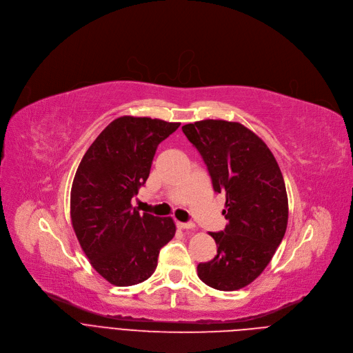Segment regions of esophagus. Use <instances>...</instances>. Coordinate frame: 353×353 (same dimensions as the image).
I'll return each instance as SVG.
<instances>
[{
  "instance_id": "obj_1",
  "label": "esophagus",
  "mask_w": 353,
  "mask_h": 353,
  "mask_svg": "<svg viewBox=\"0 0 353 353\" xmlns=\"http://www.w3.org/2000/svg\"><path fill=\"white\" fill-rule=\"evenodd\" d=\"M177 227L181 230H193L194 223L193 222H177Z\"/></svg>"
}]
</instances>
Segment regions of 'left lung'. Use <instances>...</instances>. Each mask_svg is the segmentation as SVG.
<instances>
[{
  "label": "left lung",
  "instance_id": "8db88e82",
  "mask_svg": "<svg viewBox=\"0 0 353 353\" xmlns=\"http://www.w3.org/2000/svg\"><path fill=\"white\" fill-rule=\"evenodd\" d=\"M201 154L215 193L225 194V230L210 232L216 256L197 266L210 287L234 292L272 261L288 219L284 180L266 143L238 122L204 119L183 128Z\"/></svg>",
  "mask_w": 353,
  "mask_h": 353
}]
</instances>
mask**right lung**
I'll return each mask as SVG.
<instances>
[{"label":"right lung","instance_id":"1","mask_svg":"<svg viewBox=\"0 0 353 353\" xmlns=\"http://www.w3.org/2000/svg\"><path fill=\"white\" fill-rule=\"evenodd\" d=\"M179 122L121 117L97 137L77 168L70 196L76 236L91 266L111 284L149 279L174 236L172 218L139 214L131 201L150 173L160 142Z\"/></svg>","mask_w":353,"mask_h":353}]
</instances>
